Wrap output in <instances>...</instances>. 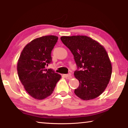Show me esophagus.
I'll return each instance as SVG.
<instances>
[{"mask_svg":"<svg viewBox=\"0 0 128 128\" xmlns=\"http://www.w3.org/2000/svg\"><path fill=\"white\" fill-rule=\"evenodd\" d=\"M63 76H64V77H66V78H68V79H70V78H72V76H71V74H64Z\"/></svg>","mask_w":128,"mask_h":128,"instance_id":"1","label":"esophagus"}]
</instances>
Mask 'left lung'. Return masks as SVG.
Wrapping results in <instances>:
<instances>
[{"mask_svg":"<svg viewBox=\"0 0 128 128\" xmlns=\"http://www.w3.org/2000/svg\"><path fill=\"white\" fill-rule=\"evenodd\" d=\"M60 39L74 56L77 66L74 74L80 85L75 94L84 100L97 98L105 90L111 77L112 65L107 51L87 36H62Z\"/></svg>","mask_w":128,"mask_h":128,"instance_id":"1","label":"left lung"}]
</instances>
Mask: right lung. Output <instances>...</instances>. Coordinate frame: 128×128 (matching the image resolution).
I'll use <instances>...</instances> for the list:
<instances>
[{
  "mask_svg": "<svg viewBox=\"0 0 128 128\" xmlns=\"http://www.w3.org/2000/svg\"><path fill=\"white\" fill-rule=\"evenodd\" d=\"M55 36L34 39L22 50L17 62L18 77L25 90L34 99H44L53 92L61 75L45 69L52 62L51 51L58 42Z\"/></svg>",
  "mask_w": 128,
  "mask_h": 128,
  "instance_id": "1",
  "label": "right lung"
}]
</instances>
